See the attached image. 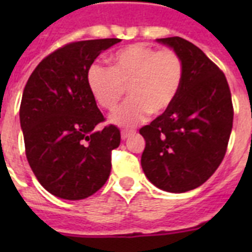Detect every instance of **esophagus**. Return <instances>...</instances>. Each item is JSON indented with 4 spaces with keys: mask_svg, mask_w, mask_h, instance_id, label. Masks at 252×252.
I'll use <instances>...</instances> for the list:
<instances>
[{
    "mask_svg": "<svg viewBox=\"0 0 252 252\" xmlns=\"http://www.w3.org/2000/svg\"><path fill=\"white\" fill-rule=\"evenodd\" d=\"M130 134H133V130H122V138L123 140H126L129 137Z\"/></svg>",
    "mask_w": 252,
    "mask_h": 252,
    "instance_id": "34e87169",
    "label": "esophagus"
}]
</instances>
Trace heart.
<instances>
[{"instance_id":"heart-1","label":"heart","mask_w":252,"mask_h":252,"mask_svg":"<svg viewBox=\"0 0 252 252\" xmlns=\"http://www.w3.org/2000/svg\"><path fill=\"white\" fill-rule=\"evenodd\" d=\"M183 78V61L178 53L142 43L114 53L111 68L91 64L86 73L87 87L104 110H115L128 89L130 99L110 118L120 126H136L149 114H165L175 102Z\"/></svg>"}]
</instances>
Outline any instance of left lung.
<instances>
[{
	"label": "left lung",
	"instance_id": "8db88e82",
	"mask_svg": "<svg viewBox=\"0 0 252 252\" xmlns=\"http://www.w3.org/2000/svg\"><path fill=\"white\" fill-rule=\"evenodd\" d=\"M157 41L179 55L184 78L172 106L140 129L141 166L156 187L182 193L200 187L222 162L234 111L226 77L201 49L179 36Z\"/></svg>",
	"mask_w": 252,
	"mask_h": 252
}]
</instances>
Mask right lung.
Here are the masks:
<instances>
[{
  "instance_id": "right-lung-1",
  "label": "right lung",
  "mask_w": 252,
  "mask_h": 252,
  "mask_svg": "<svg viewBox=\"0 0 252 252\" xmlns=\"http://www.w3.org/2000/svg\"><path fill=\"white\" fill-rule=\"evenodd\" d=\"M120 39L70 43L40 61L25 86L19 120L26 157L52 195L82 200L100 189L111 172V152L120 145L118 126L104 120L86 84L96 57Z\"/></svg>"
}]
</instances>
